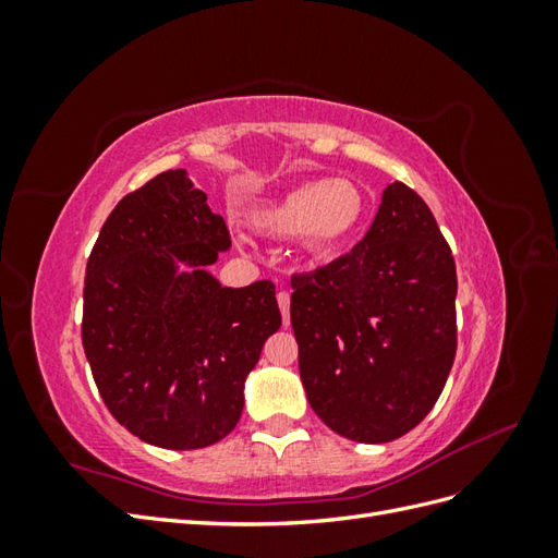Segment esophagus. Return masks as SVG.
I'll return each instance as SVG.
<instances>
[{
	"mask_svg": "<svg viewBox=\"0 0 558 558\" xmlns=\"http://www.w3.org/2000/svg\"><path fill=\"white\" fill-rule=\"evenodd\" d=\"M277 302H279V310H281V316H283V326H289V307H291V295L286 291H279L277 293Z\"/></svg>",
	"mask_w": 558,
	"mask_h": 558,
	"instance_id": "esophagus-1",
	"label": "esophagus"
}]
</instances>
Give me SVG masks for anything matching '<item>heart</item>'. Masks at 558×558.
Returning <instances> with one entry per match:
<instances>
[{"label": "heart", "mask_w": 558, "mask_h": 558, "mask_svg": "<svg viewBox=\"0 0 558 558\" xmlns=\"http://www.w3.org/2000/svg\"><path fill=\"white\" fill-rule=\"evenodd\" d=\"M367 211V197L349 179H312L251 214V223L269 238H298L316 256L351 242Z\"/></svg>", "instance_id": "b5f03b06"}]
</instances>
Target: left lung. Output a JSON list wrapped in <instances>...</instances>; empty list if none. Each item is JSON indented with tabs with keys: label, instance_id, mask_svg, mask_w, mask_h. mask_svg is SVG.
<instances>
[{
	"label": "left lung",
	"instance_id": "8db88e82",
	"mask_svg": "<svg viewBox=\"0 0 558 558\" xmlns=\"http://www.w3.org/2000/svg\"><path fill=\"white\" fill-rule=\"evenodd\" d=\"M300 379L324 424L391 442L426 418L456 356V265L428 205L391 183L347 256L291 277Z\"/></svg>",
	"mask_w": 558,
	"mask_h": 558
}]
</instances>
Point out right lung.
Instances as JSON below:
<instances>
[{"label":"right lung","mask_w":558,"mask_h":558,"mask_svg":"<svg viewBox=\"0 0 558 558\" xmlns=\"http://www.w3.org/2000/svg\"><path fill=\"white\" fill-rule=\"evenodd\" d=\"M230 232L185 170L128 193L86 265L83 351L113 418L162 449L209 447L238 426L244 381L281 326L272 281L209 272ZM189 266L183 274L178 265Z\"/></svg>","instance_id":"right-lung-1"}]
</instances>
